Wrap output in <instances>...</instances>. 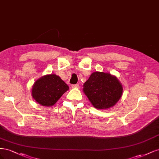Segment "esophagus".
<instances>
[{
	"mask_svg": "<svg viewBox=\"0 0 159 159\" xmlns=\"http://www.w3.org/2000/svg\"><path fill=\"white\" fill-rule=\"evenodd\" d=\"M71 88H79V85H78V84L71 85Z\"/></svg>",
	"mask_w": 159,
	"mask_h": 159,
	"instance_id": "obj_1",
	"label": "esophagus"
}]
</instances>
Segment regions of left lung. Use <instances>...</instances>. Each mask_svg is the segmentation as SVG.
<instances>
[{
  "label": "left lung",
  "instance_id": "left-lung-1",
  "mask_svg": "<svg viewBox=\"0 0 159 159\" xmlns=\"http://www.w3.org/2000/svg\"><path fill=\"white\" fill-rule=\"evenodd\" d=\"M83 86L84 93L98 109L114 106L121 98L123 90L116 77L101 71L91 74Z\"/></svg>",
  "mask_w": 159,
  "mask_h": 159
}]
</instances>
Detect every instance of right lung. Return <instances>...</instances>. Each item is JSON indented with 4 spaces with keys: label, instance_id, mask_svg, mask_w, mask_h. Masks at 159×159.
Instances as JSON below:
<instances>
[{
    "label": "right lung",
    "instance_id": "obj_1",
    "mask_svg": "<svg viewBox=\"0 0 159 159\" xmlns=\"http://www.w3.org/2000/svg\"><path fill=\"white\" fill-rule=\"evenodd\" d=\"M68 89V85L58 75L49 74L35 81L32 86V96L42 106L50 107Z\"/></svg>",
    "mask_w": 159,
    "mask_h": 159
}]
</instances>
